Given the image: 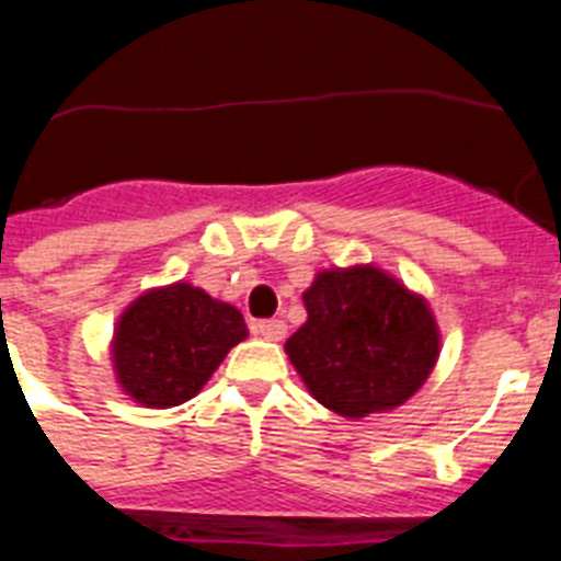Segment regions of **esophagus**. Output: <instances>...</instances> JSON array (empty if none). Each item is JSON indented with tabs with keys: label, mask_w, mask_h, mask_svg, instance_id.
Segmentation results:
<instances>
[{
	"label": "esophagus",
	"mask_w": 561,
	"mask_h": 561,
	"mask_svg": "<svg viewBox=\"0 0 561 561\" xmlns=\"http://www.w3.org/2000/svg\"><path fill=\"white\" fill-rule=\"evenodd\" d=\"M252 331L270 342H280L286 336V323L284 320H261V323L252 325Z\"/></svg>",
	"instance_id": "34e87169"
}]
</instances>
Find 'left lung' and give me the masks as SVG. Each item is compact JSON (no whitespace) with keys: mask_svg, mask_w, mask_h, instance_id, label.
Masks as SVG:
<instances>
[{"mask_svg":"<svg viewBox=\"0 0 561 561\" xmlns=\"http://www.w3.org/2000/svg\"><path fill=\"white\" fill-rule=\"evenodd\" d=\"M286 354L311 399L342 419L388 413L433 374L440 329L419 291L374 264L320 270Z\"/></svg>","mask_w":561,"mask_h":561,"instance_id":"8db88e82","label":"left lung"}]
</instances>
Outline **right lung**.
<instances>
[{
	"instance_id": "1",
	"label": "right lung",
	"mask_w": 561,
	"mask_h": 561,
	"mask_svg": "<svg viewBox=\"0 0 561 561\" xmlns=\"http://www.w3.org/2000/svg\"><path fill=\"white\" fill-rule=\"evenodd\" d=\"M236 306L199 286H153L123 309L108 356L117 388L142 408H176L199 393L230 348L247 340Z\"/></svg>"
}]
</instances>
